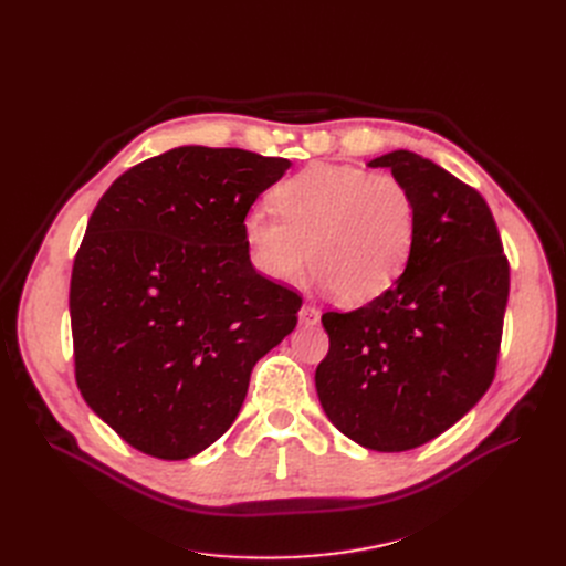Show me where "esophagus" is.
I'll return each instance as SVG.
<instances>
[{
	"mask_svg": "<svg viewBox=\"0 0 566 566\" xmlns=\"http://www.w3.org/2000/svg\"><path fill=\"white\" fill-rule=\"evenodd\" d=\"M298 318L303 325H316L321 318V312L314 305H303L298 312Z\"/></svg>",
	"mask_w": 566,
	"mask_h": 566,
	"instance_id": "obj_1",
	"label": "esophagus"
}]
</instances>
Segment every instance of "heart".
<instances>
[{
	"mask_svg": "<svg viewBox=\"0 0 566 566\" xmlns=\"http://www.w3.org/2000/svg\"><path fill=\"white\" fill-rule=\"evenodd\" d=\"M276 218L254 208L243 238L256 271L301 280L310 265L346 305L378 298L406 271L418 235V206L395 174L316 163L273 192Z\"/></svg>",
	"mask_w": 566,
	"mask_h": 566,
	"instance_id": "heart-1",
	"label": "heart"
}]
</instances>
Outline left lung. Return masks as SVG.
<instances>
[{
    "mask_svg": "<svg viewBox=\"0 0 566 566\" xmlns=\"http://www.w3.org/2000/svg\"><path fill=\"white\" fill-rule=\"evenodd\" d=\"M388 167L418 206L401 277L353 312H325L316 367L328 420L376 452H406L457 424L495 376L510 263L484 197L436 163L392 151Z\"/></svg>",
    "mask_w": 566,
    "mask_h": 566,
    "instance_id": "obj_1",
    "label": "left lung"
}]
</instances>
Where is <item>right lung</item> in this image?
I'll use <instances>...</instances> for the list:
<instances>
[{
  "label": "right lung",
  "mask_w": 566,
  "mask_h": 566,
  "mask_svg": "<svg viewBox=\"0 0 566 566\" xmlns=\"http://www.w3.org/2000/svg\"><path fill=\"white\" fill-rule=\"evenodd\" d=\"M289 167L178 146L118 176L88 218L69 295L75 380L135 450L181 461L213 444L298 323L303 298L254 271L243 238Z\"/></svg>",
  "instance_id": "obj_1"
}]
</instances>
